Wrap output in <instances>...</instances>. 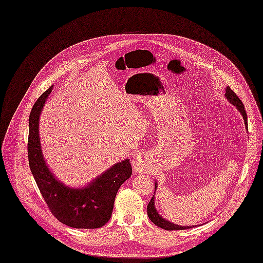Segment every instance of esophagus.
Returning <instances> with one entry per match:
<instances>
[{
  "mask_svg": "<svg viewBox=\"0 0 263 263\" xmlns=\"http://www.w3.org/2000/svg\"><path fill=\"white\" fill-rule=\"evenodd\" d=\"M133 168L136 173H143L145 171V164L140 158H135L133 160Z\"/></svg>",
  "mask_w": 263,
  "mask_h": 263,
  "instance_id": "obj_1",
  "label": "esophagus"
}]
</instances>
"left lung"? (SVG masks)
<instances>
[{"instance_id": "left-lung-1", "label": "left lung", "mask_w": 263, "mask_h": 263, "mask_svg": "<svg viewBox=\"0 0 263 263\" xmlns=\"http://www.w3.org/2000/svg\"><path fill=\"white\" fill-rule=\"evenodd\" d=\"M226 98L229 100V102L232 104V105H235L237 107V109L241 112V115L243 116V119H244V122H245V126H246V129L248 130V122H247V114H246V110H245V106L243 105V103L241 102V100L237 97V95L230 88V86H228L226 88V93H224ZM158 188V184L155 183V190ZM147 215L149 217V219L159 228L163 229V230H167V231H177V230H186V229H190V228H194V226H189V227H186V226H179V224H175L166 219H164L163 217H161L159 215L157 210H156V206H155V194L152 198V200L149 201L148 205H147Z\"/></svg>"}]
</instances>
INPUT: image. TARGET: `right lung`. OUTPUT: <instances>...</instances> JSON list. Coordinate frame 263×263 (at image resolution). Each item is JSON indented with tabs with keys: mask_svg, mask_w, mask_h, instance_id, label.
<instances>
[{
	"mask_svg": "<svg viewBox=\"0 0 263 263\" xmlns=\"http://www.w3.org/2000/svg\"><path fill=\"white\" fill-rule=\"evenodd\" d=\"M46 90L32 106L29 116L28 161L36 185L51 212L62 223L76 229H98L109 220L117 192L132 175L129 159L115 163L82 188H70L57 180L43 156L39 134L42 109L52 92Z\"/></svg>",
	"mask_w": 263,
	"mask_h": 263,
	"instance_id": "add662e5",
	"label": "right lung"
}]
</instances>
